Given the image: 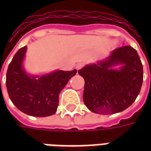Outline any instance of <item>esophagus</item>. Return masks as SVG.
<instances>
[{
	"label": "esophagus",
	"mask_w": 151,
	"mask_h": 151,
	"mask_svg": "<svg viewBox=\"0 0 151 151\" xmlns=\"http://www.w3.org/2000/svg\"><path fill=\"white\" fill-rule=\"evenodd\" d=\"M84 66V63H79L77 64V66H76V69L78 70H79L80 69H81Z\"/></svg>",
	"instance_id": "34e87169"
}]
</instances>
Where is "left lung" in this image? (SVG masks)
Wrapping results in <instances>:
<instances>
[{
    "label": "left lung",
    "instance_id": "obj_1",
    "mask_svg": "<svg viewBox=\"0 0 151 151\" xmlns=\"http://www.w3.org/2000/svg\"><path fill=\"white\" fill-rule=\"evenodd\" d=\"M120 65L118 69L113 66ZM85 79L83 100L88 109L99 114H113L130 106L140 92L143 65L136 49L122 46L104 60L78 70Z\"/></svg>",
    "mask_w": 151,
    "mask_h": 151
}]
</instances>
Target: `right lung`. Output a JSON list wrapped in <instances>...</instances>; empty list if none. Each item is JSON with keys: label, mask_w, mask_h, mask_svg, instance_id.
<instances>
[{"label": "right lung", "mask_w": 151, "mask_h": 151, "mask_svg": "<svg viewBox=\"0 0 151 151\" xmlns=\"http://www.w3.org/2000/svg\"><path fill=\"white\" fill-rule=\"evenodd\" d=\"M27 46L13 57L6 74V87L13 104L26 114L48 117L56 112L59 96L69 80L77 73L55 70L44 75H30L23 67Z\"/></svg>", "instance_id": "obj_1"}]
</instances>
